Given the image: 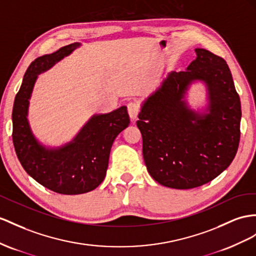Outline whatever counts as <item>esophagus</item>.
I'll return each mask as SVG.
<instances>
[{
  "instance_id": "esophagus-1",
  "label": "esophagus",
  "mask_w": 256,
  "mask_h": 256,
  "mask_svg": "<svg viewBox=\"0 0 256 256\" xmlns=\"http://www.w3.org/2000/svg\"><path fill=\"white\" fill-rule=\"evenodd\" d=\"M128 114H130V119L135 120L137 118V114H138V112H140L138 104H137L136 102H130L128 104Z\"/></svg>"
}]
</instances>
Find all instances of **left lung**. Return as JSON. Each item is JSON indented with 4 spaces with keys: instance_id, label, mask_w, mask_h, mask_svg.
<instances>
[{
    "instance_id": "1",
    "label": "left lung",
    "mask_w": 256,
    "mask_h": 256,
    "mask_svg": "<svg viewBox=\"0 0 256 256\" xmlns=\"http://www.w3.org/2000/svg\"><path fill=\"white\" fill-rule=\"evenodd\" d=\"M185 71H171L140 104L136 122L150 176L160 185L192 189L230 166L240 140L241 104L222 58L196 48ZM205 86V104L192 108L188 92Z\"/></svg>"
}]
</instances>
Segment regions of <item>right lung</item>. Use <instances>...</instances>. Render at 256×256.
I'll use <instances>...</instances> for the list:
<instances>
[{"label": "right lung", "instance_id": "right-lung-1", "mask_svg": "<svg viewBox=\"0 0 256 256\" xmlns=\"http://www.w3.org/2000/svg\"><path fill=\"white\" fill-rule=\"evenodd\" d=\"M81 46L76 42L53 54L38 57L26 71L12 107V142L24 171L45 188L62 194L94 190L106 176L116 137L130 124L128 108L92 116L76 135L62 146H46L32 132L30 100L38 74L50 70Z\"/></svg>", "mask_w": 256, "mask_h": 256}]
</instances>
